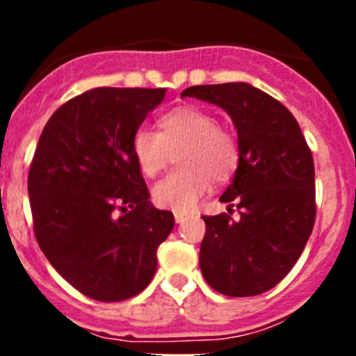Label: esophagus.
<instances>
[{
  "label": "esophagus",
  "mask_w": 356,
  "mask_h": 356,
  "mask_svg": "<svg viewBox=\"0 0 356 356\" xmlns=\"http://www.w3.org/2000/svg\"><path fill=\"white\" fill-rule=\"evenodd\" d=\"M174 217H175V222H177V224H184V222L188 220V217H186L184 213H181V211H175Z\"/></svg>",
  "instance_id": "esophagus-1"
}]
</instances>
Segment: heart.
<instances>
[{
    "label": "heart",
    "mask_w": 356,
    "mask_h": 356,
    "mask_svg": "<svg viewBox=\"0 0 356 356\" xmlns=\"http://www.w3.org/2000/svg\"><path fill=\"white\" fill-rule=\"evenodd\" d=\"M181 168L161 179L153 188L158 207L189 211L210 189L211 179L224 182L232 177L239 161L234 136L207 110L181 106L158 120V132L138 129L132 138V155L146 177H156L175 152Z\"/></svg>",
    "instance_id": "1"
}]
</instances>
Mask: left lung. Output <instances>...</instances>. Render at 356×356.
<instances>
[{
    "label": "left lung",
    "instance_id": "1",
    "mask_svg": "<svg viewBox=\"0 0 356 356\" xmlns=\"http://www.w3.org/2000/svg\"><path fill=\"white\" fill-rule=\"evenodd\" d=\"M184 96L220 106L238 132V168L220 201L241 218L203 217L201 272L225 296H257L288 275L310 238L314 156L293 113L248 82L193 86Z\"/></svg>",
    "mask_w": 356,
    "mask_h": 356
}]
</instances>
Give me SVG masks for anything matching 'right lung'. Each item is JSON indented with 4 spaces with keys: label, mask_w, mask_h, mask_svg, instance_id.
<instances>
[{
    "label": "right lung",
    "mask_w": 356,
    "mask_h": 356,
    "mask_svg": "<svg viewBox=\"0 0 356 356\" xmlns=\"http://www.w3.org/2000/svg\"><path fill=\"white\" fill-rule=\"evenodd\" d=\"M167 89L96 88L60 106L29 170L34 234L55 270L92 300L141 293L174 229L132 155V138Z\"/></svg>",
    "instance_id": "add662e5"
}]
</instances>
